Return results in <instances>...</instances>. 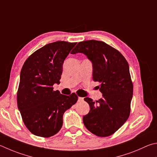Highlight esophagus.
<instances>
[{
	"label": "esophagus",
	"mask_w": 157,
	"mask_h": 157,
	"mask_svg": "<svg viewBox=\"0 0 157 157\" xmlns=\"http://www.w3.org/2000/svg\"><path fill=\"white\" fill-rule=\"evenodd\" d=\"M84 101V98H81V97H78V101Z\"/></svg>",
	"instance_id": "34e87169"
}]
</instances>
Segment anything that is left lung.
<instances>
[{"mask_svg":"<svg viewBox=\"0 0 157 157\" xmlns=\"http://www.w3.org/2000/svg\"><path fill=\"white\" fill-rule=\"evenodd\" d=\"M82 53L92 62L93 79L100 82L102 98H85L90 111L83 117L87 129L98 136H108L129 117L133 85L129 65L119 51L102 41L86 40L76 45L71 54Z\"/></svg>","mask_w":157,"mask_h":157,"instance_id":"1","label":"left lung"}]
</instances>
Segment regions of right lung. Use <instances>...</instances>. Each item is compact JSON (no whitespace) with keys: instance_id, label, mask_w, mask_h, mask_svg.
Segmentation results:
<instances>
[{"instance_id":"add662e5","label":"right lung","mask_w":157,"mask_h":157,"mask_svg":"<svg viewBox=\"0 0 157 157\" xmlns=\"http://www.w3.org/2000/svg\"><path fill=\"white\" fill-rule=\"evenodd\" d=\"M76 44H47L31 54L22 66L17 104L25 125L33 135L50 137L58 133L64 112L78 101L75 93L62 95L53 87L60 83L64 61Z\"/></svg>"}]
</instances>
